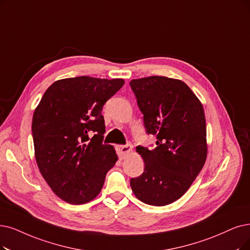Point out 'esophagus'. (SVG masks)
I'll use <instances>...</instances> for the list:
<instances>
[{
  "label": "esophagus",
  "instance_id": "esophagus-1",
  "mask_svg": "<svg viewBox=\"0 0 250 250\" xmlns=\"http://www.w3.org/2000/svg\"><path fill=\"white\" fill-rule=\"evenodd\" d=\"M117 149V153L119 155V157L123 159L125 155L129 154L131 151H132V146L131 145H122V146H117L116 147Z\"/></svg>",
  "mask_w": 250,
  "mask_h": 250
}]
</instances>
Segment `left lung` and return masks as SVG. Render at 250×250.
Segmentation results:
<instances>
[{
    "instance_id": "obj_1",
    "label": "left lung",
    "mask_w": 250,
    "mask_h": 250,
    "mask_svg": "<svg viewBox=\"0 0 250 250\" xmlns=\"http://www.w3.org/2000/svg\"><path fill=\"white\" fill-rule=\"evenodd\" d=\"M130 87L156 147L138 146L142 175L130 179L142 202L164 206L181 198L201 171L207 157L203 105L181 80L161 76L131 80Z\"/></svg>"
}]
</instances>
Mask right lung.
Instances as JSON below:
<instances>
[{"mask_svg":"<svg viewBox=\"0 0 250 250\" xmlns=\"http://www.w3.org/2000/svg\"><path fill=\"white\" fill-rule=\"evenodd\" d=\"M123 79L76 77L58 80L45 91L33 116L35 157L48 186L63 201L84 204L101 193L117 162L104 145V104Z\"/></svg>","mask_w":250,"mask_h":250,"instance_id":"add662e5","label":"right lung"}]
</instances>
